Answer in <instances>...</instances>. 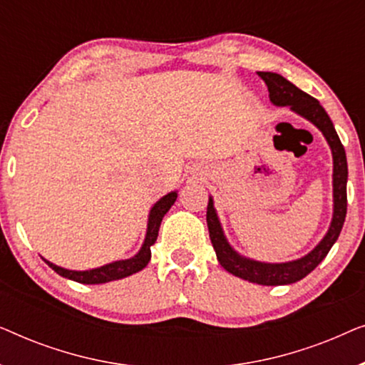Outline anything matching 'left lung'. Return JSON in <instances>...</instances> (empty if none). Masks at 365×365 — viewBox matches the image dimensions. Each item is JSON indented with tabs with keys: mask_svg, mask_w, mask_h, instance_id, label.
Wrapping results in <instances>:
<instances>
[{
	"mask_svg": "<svg viewBox=\"0 0 365 365\" xmlns=\"http://www.w3.org/2000/svg\"><path fill=\"white\" fill-rule=\"evenodd\" d=\"M262 81L267 84L269 99L274 106H287L292 113L299 114L309 123H312L319 131L324 134L326 141L332 153V221L329 226L326 236L321 239V242L307 252L306 256L294 259L287 262H262L256 259L246 257L239 254L231 244H229L226 234L222 231L221 221H219L217 211L214 207V199L209 196L207 204V227L209 237H211L212 247L216 251L217 261L221 266L231 272L232 276L241 277L244 281L261 284V286H286L301 281L312 272L322 259L331 251L334 242L337 241L339 234L342 231L344 221H346L347 212V158L344 146L339 139L336 128L327 116L326 109L321 106V103L307 93H304L297 86H294L291 81L281 76L277 73H259Z\"/></svg>",
	"mask_w": 365,
	"mask_h": 365,
	"instance_id": "1",
	"label": "left lung"
}]
</instances>
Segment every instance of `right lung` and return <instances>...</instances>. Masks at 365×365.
Segmentation results:
<instances>
[{"instance_id": "1", "label": "right lung", "mask_w": 365, "mask_h": 365, "mask_svg": "<svg viewBox=\"0 0 365 365\" xmlns=\"http://www.w3.org/2000/svg\"><path fill=\"white\" fill-rule=\"evenodd\" d=\"M178 199V191L168 192L166 196H163L159 201L154 204L149 211L148 216V229L146 236H144V242L139 251L134 254L133 257L129 259H119V261L104 264L101 267L88 269V271H71V269H64L61 266H56V264L49 262L48 259H44V262L48 264L49 267L53 269L54 272H58L59 276L71 279V281L81 282V284H104L118 281V279L128 277L131 274H136L143 271L144 267L148 266V262L151 261V246L156 242L159 226H161V221L174 202Z\"/></svg>"}]
</instances>
